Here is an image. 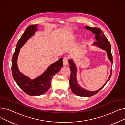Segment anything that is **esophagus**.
Here are the masks:
<instances>
[{
  "label": "esophagus",
  "instance_id": "esophagus-1",
  "mask_svg": "<svg viewBox=\"0 0 125 125\" xmlns=\"http://www.w3.org/2000/svg\"><path fill=\"white\" fill-rule=\"evenodd\" d=\"M63 62L64 65H68V58L66 57H65L63 58Z\"/></svg>",
  "mask_w": 125,
  "mask_h": 125
}]
</instances>
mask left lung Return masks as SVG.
Returning <instances> with one entry per match:
<instances>
[{"mask_svg": "<svg viewBox=\"0 0 125 125\" xmlns=\"http://www.w3.org/2000/svg\"><path fill=\"white\" fill-rule=\"evenodd\" d=\"M85 28L88 30H90L92 32L93 34H95V38L97 41L93 43V45H96L98 47H99L100 49L105 50L106 51L109 60H110V62L113 65V56L111 52L110 44L106 37L105 36L104 34L103 33V31L99 28L91 27H89V26H86ZM68 62L70 65L69 68L70 69L71 71L70 78L69 80L70 87L71 89V91H73V92L74 94L79 96L91 97L96 94L97 93L99 92L105 86V85L106 84V83L108 82L111 76V73H112V66H111L110 70V74L109 76L108 79L107 81L104 83V84L101 88L96 91H90L86 90L85 89L79 86V84L77 83L76 77L77 69L75 66V64L74 63L73 60H69L68 61Z\"/></svg>", "mask_w": 125, "mask_h": 125, "instance_id": "1", "label": "left lung"}]
</instances>
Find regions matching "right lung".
<instances>
[{
  "label": "right lung",
  "mask_w": 125,
  "mask_h": 125,
  "mask_svg": "<svg viewBox=\"0 0 125 125\" xmlns=\"http://www.w3.org/2000/svg\"><path fill=\"white\" fill-rule=\"evenodd\" d=\"M37 25H30L26 28L20 39L18 42L15 52L13 54L11 61V71L13 78L18 86L28 95L37 96L46 93L51 86L53 77L63 66V58L51 64L39 76L30 80L19 71L17 65V59L20 49L27 40L35 34Z\"/></svg>",
  "instance_id": "right-lung-1"
}]
</instances>
